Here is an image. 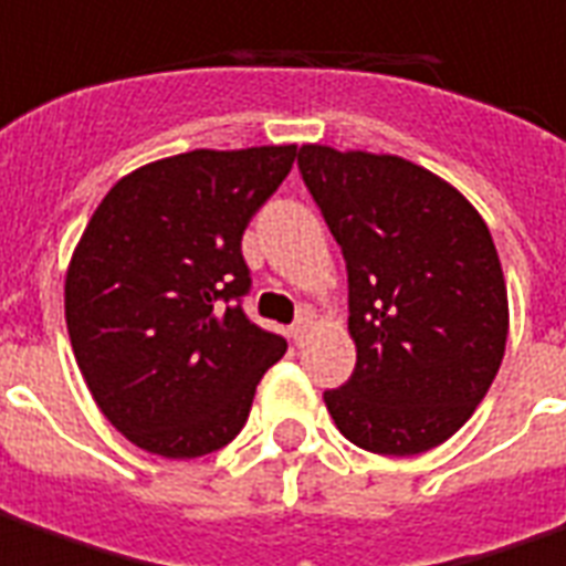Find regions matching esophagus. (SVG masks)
I'll return each instance as SVG.
<instances>
[{"label": "esophagus", "mask_w": 566, "mask_h": 566, "mask_svg": "<svg viewBox=\"0 0 566 566\" xmlns=\"http://www.w3.org/2000/svg\"><path fill=\"white\" fill-rule=\"evenodd\" d=\"M307 333H311V321L307 317H302V321H295L290 326V338H292V345H305V338Z\"/></svg>", "instance_id": "1"}]
</instances>
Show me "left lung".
Listing matches in <instances>:
<instances>
[{
	"label": "left lung",
	"instance_id": "obj_1",
	"mask_svg": "<svg viewBox=\"0 0 566 566\" xmlns=\"http://www.w3.org/2000/svg\"><path fill=\"white\" fill-rule=\"evenodd\" d=\"M298 169L348 261L357 366L323 395L335 428L381 455L440 447L484 400L509 338L486 221L403 157L302 144Z\"/></svg>",
	"mask_w": 566,
	"mask_h": 566
}]
</instances>
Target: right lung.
<instances>
[{"label": "right lung", "instance_id": "add662e5", "mask_svg": "<svg viewBox=\"0 0 566 566\" xmlns=\"http://www.w3.org/2000/svg\"><path fill=\"white\" fill-rule=\"evenodd\" d=\"M295 144L187 150L123 175L97 202L64 280L73 357L135 447L197 459L231 443L286 342L240 307V240Z\"/></svg>", "mask_w": 566, "mask_h": 566}]
</instances>
